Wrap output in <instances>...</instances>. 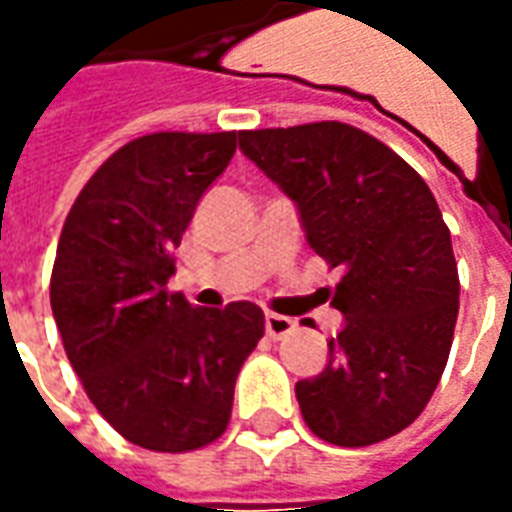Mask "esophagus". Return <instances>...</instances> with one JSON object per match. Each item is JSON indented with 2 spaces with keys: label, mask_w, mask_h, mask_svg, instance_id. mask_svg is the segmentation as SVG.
<instances>
[{
  "label": "esophagus",
  "mask_w": 512,
  "mask_h": 512,
  "mask_svg": "<svg viewBox=\"0 0 512 512\" xmlns=\"http://www.w3.org/2000/svg\"><path fill=\"white\" fill-rule=\"evenodd\" d=\"M293 329H296V321H293V318H285V315H277V312H268L266 315V332L271 340H282V337H288Z\"/></svg>",
  "instance_id": "1"
}]
</instances>
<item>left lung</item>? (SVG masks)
Here are the masks:
<instances>
[{"label": "left lung", "instance_id": "1", "mask_svg": "<svg viewBox=\"0 0 512 512\" xmlns=\"http://www.w3.org/2000/svg\"><path fill=\"white\" fill-rule=\"evenodd\" d=\"M238 145L296 202L307 244L343 268L332 296L343 329L321 376L296 384L301 417L337 447L395 436L428 406L458 321V266L433 191L337 120L241 131Z\"/></svg>", "mask_w": 512, "mask_h": 512}]
</instances>
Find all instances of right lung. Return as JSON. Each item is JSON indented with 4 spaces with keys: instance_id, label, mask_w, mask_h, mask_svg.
<instances>
[{
    "instance_id": "right-lung-1",
    "label": "right lung",
    "mask_w": 512,
    "mask_h": 512,
    "mask_svg": "<svg viewBox=\"0 0 512 512\" xmlns=\"http://www.w3.org/2000/svg\"><path fill=\"white\" fill-rule=\"evenodd\" d=\"M235 153V131L139 136L73 202L51 271V312L93 406L145 450H200L222 436L235 378L263 337L252 301L191 307L169 293L172 249Z\"/></svg>"
}]
</instances>
